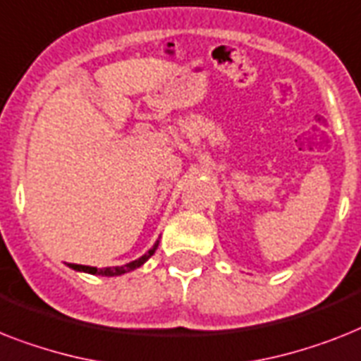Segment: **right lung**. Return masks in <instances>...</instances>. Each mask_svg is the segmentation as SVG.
<instances>
[{
    "label": "right lung",
    "mask_w": 361,
    "mask_h": 361,
    "mask_svg": "<svg viewBox=\"0 0 361 361\" xmlns=\"http://www.w3.org/2000/svg\"><path fill=\"white\" fill-rule=\"evenodd\" d=\"M159 247V241H155L154 247L150 250L146 252L145 256H140L139 259H135V262L126 263L122 267H105V269H96V267H87V265H75V263H68L70 269H74V271L79 272H89V274H99V276H120V274H126V272L135 271V269H139L140 265H145L152 256H154V252L157 250Z\"/></svg>",
    "instance_id": "1"
}]
</instances>
